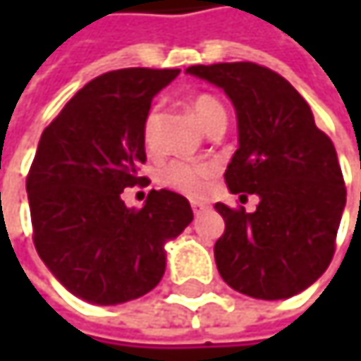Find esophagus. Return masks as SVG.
Masks as SVG:
<instances>
[{
	"label": "esophagus",
	"mask_w": 361,
	"mask_h": 361,
	"mask_svg": "<svg viewBox=\"0 0 361 361\" xmlns=\"http://www.w3.org/2000/svg\"><path fill=\"white\" fill-rule=\"evenodd\" d=\"M190 204H192V211H194L196 215H198V213H202L204 209H209V204H207V202H202V200H192Z\"/></svg>",
	"instance_id": "obj_1"
}]
</instances>
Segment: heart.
<instances>
[{
	"mask_svg": "<svg viewBox=\"0 0 361 361\" xmlns=\"http://www.w3.org/2000/svg\"><path fill=\"white\" fill-rule=\"evenodd\" d=\"M190 109L204 131H209L215 123L226 118V109L221 106V102L209 94L196 96L190 102ZM159 118H161V110L159 106H154L148 112L144 127H142V140L150 152H154L159 148ZM215 173H217V169L211 163L171 161L169 165H165L161 169V183L180 194H185V196H202L209 190Z\"/></svg>",
	"mask_w": 361,
	"mask_h": 361,
	"instance_id": "b5f03b06",
	"label": "heart"
}]
</instances>
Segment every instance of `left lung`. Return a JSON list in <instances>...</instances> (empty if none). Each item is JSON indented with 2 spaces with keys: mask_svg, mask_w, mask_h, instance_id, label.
Here are the masks:
<instances>
[{
  "mask_svg": "<svg viewBox=\"0 0 361 361\" xmlns=\"http://www.w3.org/2000/svg\"><path fill=\"white\" fill-rule=\"evenodd\" d=\"M185 73L217 85L234 104L238 150L224 178L232 194L259 196L252 213L215 204L226 221L215 243L224 282L265 301L303 293L330 265L347 200L330 137L301 94L265 66L221 62Z\"/></svg>",
  "mask_w": 361,
  "mask_h": 361,
  "instance_id": "1",
  "label": "left lung"
}]
</instances>
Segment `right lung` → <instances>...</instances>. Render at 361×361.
Here are the masks:
<instances>
[{
    "label": "right lung",
    "instance_id": "obj_1",
    "mask_svg": "<svg viewBox=\"0 0 361 361\" xmlns=\"http://www.w3.org/2000/svg\"><path fill=\"white\" fill-rule=\"evenodd\" d=\"M180 68H121L90 81L45 127L27 178L39 257L75 297L118 305L150 293L165 245L194 219L188 198L152 190L142 209L125 188L142 183V127L152 98Z\"/></svg>",
    "mask_w": 361,
    "mask_h": 361
}]
</instances>
